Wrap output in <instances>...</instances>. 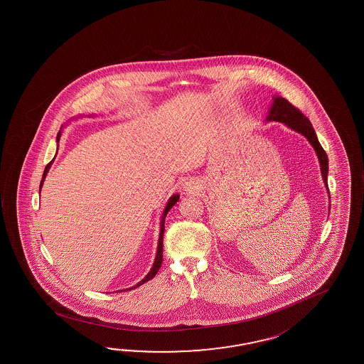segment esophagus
<instances>
[{"label": "esophagus", "mask_w": 364, "mask_h": 364, "mask_svg": "<svg viewBox=\"0 0 364 364\" xmlns=\"http://www.w3.org/2000/svg\"><path fill=\"white\" fill-rule=\"evenodd\" d=\"M197 189H198V186H197V183L194 180L186 181V186H184V191L186 192L194 193Z\"/></svg>", "instance_id": "esophagus-1"}]
</instances>
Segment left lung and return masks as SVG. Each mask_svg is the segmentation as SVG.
I'll return each mask as SVG.
<instances>
[{
    "label": "left lung",
    "instance_id": "obj_1",
    "mask_svg": "<svg viewBox=\"0 0 364 364\" xmlns=\"http://www.w3.org/2000/svg\"><path fill=\"white\" fill-rule=\"evenodd\" d=\"M267 122L275 121V122H282L286 124L289 129L295 130L296 132L301 134L308 139L309 143L314 148L316 153V157L319 161L321 166V173H322L323 183L326 186L327 193H328V183H327V176H328V157L326 154V151L322 148V145L319 143L318 137H316V131L313 129V126L310 124L306 117L302 114L300 110L295 108L292 104L286 100L284 97L281 96H274L273 97V103L268 112L267 116Z\"/></svg>",
    "mask_w": 364,
    "mask_h": 364
}]
</instances>
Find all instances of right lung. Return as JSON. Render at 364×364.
Masks as SVG:
<instances>
[{"mask_svg": "<svg viewBox=\"0 0 364 364\" xmlns=\"http://www.w3.org/2000/svg\"><path fill=\"white\" fill-rule=\"evenodd\" d=\"M60 136H62V130L58 132V136H56V143H58V148H59V140H60ZM58 148H56V153H58ZM54 159L55 157L51 159V162H48V165L45 167V171H43V175H42L41 184H40V193H41V188L43 186V181H45V178H46V175H48V170H50V167L53 165V162H54ZM178 198H180V196L178 194H173L168 199V202H167V205H166L165 210H164V213H162V216H161V223H159V238H158V248H157V255H156V259H154V262H153V267H151V270H149V273L145 275L144 279H141V281L137 283L136 286H132L130 288H124V289H121V291H129V289H132V288H137L139 286H141V284H144L145 282L151 281V278H154V275L157 274L158 270L161 268V265H162V257H164V233H165V219L166 216H167V213L171 210L172 206L178 202Z\"/></svg>", "mask_w": 364, "mask_h": 364, "instance_id": "right-lung-1", "label": "right lung"}]
</instances>
